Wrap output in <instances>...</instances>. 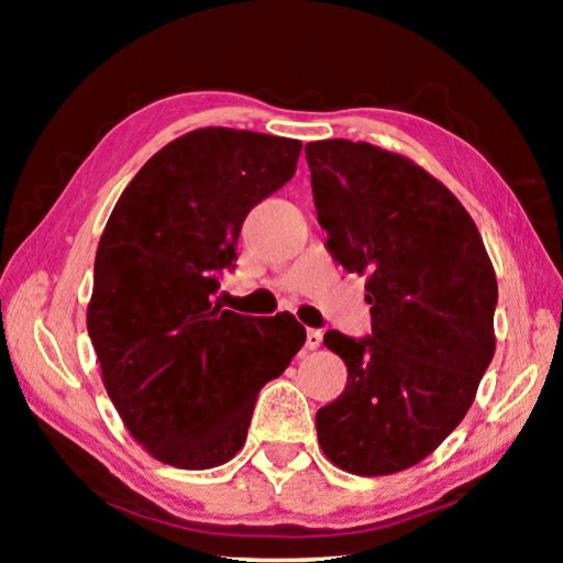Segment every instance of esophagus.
I'll return each instance as SVG.
<instances>
[{
	"label": "esophagus",
	"instance_id": "34e87169",
	"mask_svg": "<svg viewBox=\"0 0 563 563\" xmlns=\"http://www.w3.org/2000/svg\"><path fill=\"white\" fill-rule=\"evenodd\" d=\"M320 345H322V332L320 330H308V335H305V347L318 350Z\"/></svg>",
	"mask_w": 563,
	"mask_h": 563
}]
</instances>
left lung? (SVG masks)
Masks as SVG:
<instances>
[{
    "label": "left lung",
    "mask_w": 563,
    "mask_h": 563,
    "mask_svg": "<svg viewBox=\"0 0 563 563\" xmlns=\"http://www.w3.org/2000/svg\"><path fill=\"white\" fill-rule=\"evenodd\" d=\"M325 247L367 273L373 335L325 332L347 385L318 409L328 460L383 476L422 462L462 422L494 357L497 275L454 194L399 154L345 139L305 146Z\"/></svg>",
    "instance_id": "1"
}]
</instances>
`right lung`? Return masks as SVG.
<instances>
[{"instance_id": "1", "label": "right lung", "mask_w": 563, "mask_h": 563, "mask_svg": "<svg viewBox=\"0 0 563 563\" xmlns=\"http://www.w3.org/2000/svg\"><path fill=\"white\" fill-rule=\"evenodd\" d=\"M302 144L223 126L170 141L113 206L87 310L103 387L144 450L211 470L241 450L261 387L302 347L290 312L213 305L245 216L295 174Z\"/></svg>"}]
</instances>
